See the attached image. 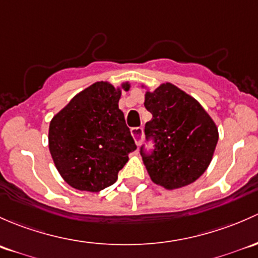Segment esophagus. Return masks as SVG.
I'll return each mask as SVG.
<instances>
[{
	"label": "esophagus",
	"mask_w": 258,
	"mask_h": 258,
	"mask_svg": "<svg viewBox=\"0 0 258 258\" xmlns=\"http://www.w3.org/2000/svg\"><path fill=\"white\" fill-rule=\"evenodd\" d=\"M130 132H132V135H133V138H134L137 145H139L140 143H142L143 137H144V129L143 128H132L130 129Z\"/></svg>",
	"instance_id": "esophagus-1"
}]
</instances>
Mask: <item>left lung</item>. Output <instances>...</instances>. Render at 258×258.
Returning <instances> with one entry per match:
<instances>
[{"label": "left lung", "mask_w": 258, "mask_h": 258, "mask_svg": "<svg viewBox=\"0 0 258 258\" xmlns=\"http://www.w3.org/2000/svg\"><path fill=\"white\" fill-rule=\"evenodd\" d=\"M142 88L145 108L153 114L144 132L155 139L151 155L142 150L149 176L166 190L187 186L211 163L219 140L216 123L195 98L172 83L154 90L142 84Z\"/></svg>", "instance_id": "obj_1"}]
</instances>
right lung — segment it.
Returning <instances> with one entry per match:
<instances>
[{
  "label": "right lung",
  "instance_id": "1",
  "mask_svg": "<svg viewBox=\"0 0 258 258\" xmlns=\"http://www.w3.org/2000/svg\"><path fill=\"white\" fill-rule=\"evenodd\" d=\"M129 89V82L116 87L95 82L52 118L49 153L70 186L89 192L104 190L116 181L129 153L137 149L119 109L121 92Z\"/></svg>",
  "mask_w": 258,
  "mask_h": 258
}]
</instances>
